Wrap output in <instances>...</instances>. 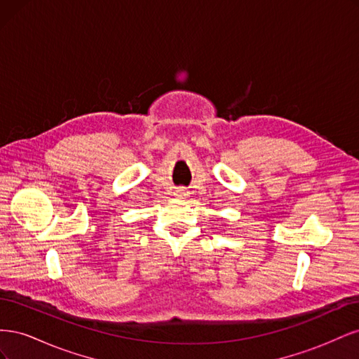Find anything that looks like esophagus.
Wrapping results in <instances>:
<instances>
[{
	"mask_svg": "<svg viewBox=\"0 0 359 359\" xmlns=\"http://www.w3.org/2000/svg\"><path fill=\"white\" fill-rule=\"evenodd\" d=\"M175 196H177V198L184 199V198H187V196H189V191H187V189H186V187H178V189L175 190Z\"/></svg>",
	"mask_w": 359,
	"mask_h": 359,
	"instance_id": "esophagus-1",
	"label": "esophagus"
}]
</instances>
